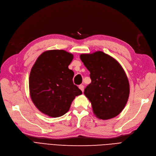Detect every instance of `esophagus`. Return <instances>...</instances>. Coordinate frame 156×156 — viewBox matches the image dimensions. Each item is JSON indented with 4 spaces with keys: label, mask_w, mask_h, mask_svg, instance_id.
I'll return each mask as SVG.
<instances>
[{
    "label": "esophagus",
    "mask_w": 156,
    "mask_h": 156,
    "mask_svg": "<svg viewBox=\"0 0 156 156\" xmlns=\"http://www.w3.org/2000/svg\"><path fill=\"white\" fill-rule=\"evenodd\" d=\"M79 89H81V90L82 92L84 91V85H80L79 86Z\"/></svg>",
    "instance_id": "esophagus-1"
}]
</instances>
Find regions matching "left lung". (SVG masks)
Here are the masks:
<instances>
[{"mask_svg": "<svg viewBox=\"0 0 156 156\" xmlns=\"http://www.w3.org/2000/svg\"><path fill=\"white\" fill-rule=\"evenodd\" d=\"M80 58L90 71L91 83L84 94L98 119L113 118L123 111L130 92L123 68L115 59L102 51L82 54Z\"/></svg>", "mask_w": 156, "mask_h": 156, "instance_id": "obj_1", "label": "left lung"}]
</instances>
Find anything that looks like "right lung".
I'll list each match as a JSON object with an SVG mask.
<instances>
[{"instance_id":"obj_1","label":"right lung","mask_w":156,"mask_h":156,"mask_svg":"<svg viewBox=\"0 0 156 156\" xmlns=\"http://www.w3.org/2000/svg\"><path fill=\"white\" fill-rule=\"evenodd\" d=\"M73 58L72 54L64 50H47L32 67L29 79L31 100L49 117L64 115L75 96L82 94L73 84V71L68 68Z\"/></svg>"}]
</instances>
